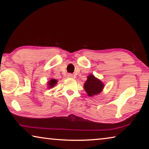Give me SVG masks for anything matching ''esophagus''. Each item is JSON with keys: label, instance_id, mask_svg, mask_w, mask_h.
<instances>
[{"label": "esophagus", "instance_id": "1", "mask_svg": "<svg viewBox=\"0 0 149 149\" xmlns=\"http://www.w3.org/2000/svg\"><path fill=\"white\" fill-rule=\"evenodd\" d=\"M67 77H68V78H74V75H73L72 74H68L67 75Z\"/></svg>", "mask_w": 149, "mask_h": 149}]
</instances>
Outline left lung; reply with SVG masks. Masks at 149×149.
<instances>
[{"mask_svg":"<svg viewBox=\"0 0 149 149\" xmlns=\"http://www.w3.org/2000/svg\"><path fill=\"white\" fill-rule=\"evenodd\" d=\"M84 87L88 96L93 97L102 91L104 85L102 81L91 74L87 76V79L85 82Z\"/></svg>","mask_w":149,"mask_h":149,"instance_id":"obj_1","label":"left lung"}]
</instances>
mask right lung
Masks as SVG:
<instances>
[{"label":"right lung","instance_id":"obj_1","mask_svg":"<svg viewBox=\"0 0 149 149\" xmlns=\"http://www.w3.org/2000/svg\"><path fill=\"white\" fill-rule=\"evenodd\" d=\"M58 80L55 79H50L49 81L47 82V88L49 89H51V88L54 87L55 85L57 84Z\"/></svg>","mask_w":149,"mask_h":149}]
</instances>
